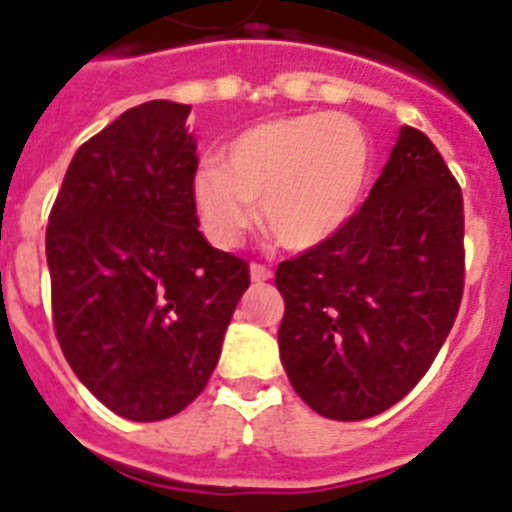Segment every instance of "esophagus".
<instances>
[{
  "label": "esophagus",
  "instance_id": "1",
  "mask_svg": "<svg viewBox=\"0 0 512 512\" xmlns=\"http://www.w3.org/2000/svg\"><path fill=\"white\" fill-rule=\"evenodd\" d=\"M266 279H272V269H266L264 264H251V282L264 285Z\"/></svg>",
  "mask_w": 512,
  "mask_h": 512
}]
</instances>
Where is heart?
Segmentation results:
<instances>
[{
  "instance_id": "b5f03b06",
  "label": "heart",
  "mask_w": 512,
  "mask_h": 512,
  "mask_svg": "<svg viewBox=\"0 0 512 512\" xmlns=\"http://www.w3.org/2000/svg\"><path fill=\"white\" fill-rule=\"evenodd\" d=\"M368 176L370 142L360 124L334 113H303L238 134L222 152V165L196 168L191 199L214 246H238L261 204L279 246L308 251L352 220Z\"/></svg>"
}]
</instances>
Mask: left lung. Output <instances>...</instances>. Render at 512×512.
<instances>
[{
    "label": "left lung",
    "mask_w": 512,
    "mask_h": 512,
    "mask_svg": "<svg viewBox=\"0 0 512 512\" xmlns=\"http://www.w3.org/2000/svg\"><path fill=\"white\" fill-rule=\"evenodd\" d=\"M279 357L321 417L386 412L427 373L464 295V199L435 144L401 126L360 212L277 266Z\"/></svg>",
    "instance_id": "obj_1"
}]
</instances>
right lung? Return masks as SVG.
Returning a JSON list of instances; mask_svg holds the SVG:
<instances>
[{"instance_id":"obj_1","label":"right lung","mask_w":512,"mask_h":512,"mask_svg":"<svg viewBox=\"0 0 512 512\" xmlns=\"http://www.w3.org/2000/svg\"><path fill=\"white\" fill-rule=\"evenodd\" d=\"M191 106L129 108L74 152L46 227L69 368L131 422L178 414L220 360L248 264L196 230Z\"/></svg>"}]
</instances>
